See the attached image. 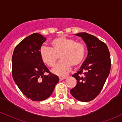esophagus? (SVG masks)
<instances>
[{
  "label": "esophagus",
  "mask_w": 122,
  "mask_h": 122,
  "mask_svg": "<svg viewBox=\"0 0 122 122\" xmlns=\"http://www.w3.org/2000/svg\"><path fill=\"white\" fill-rule=\"evenodd\" d=\"M66 76H65V77H60V81H63V80H64V79H65L66 78Z\"/></svg>",
  "instance_id": "34e87169"
}]
</instances>
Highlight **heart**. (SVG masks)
Instances as JSON below:
<instances>
[{"instance_id":"heart-1","label":"heart","mask_w":122,"mask_h":122,"mask_svg":"<svg viewBox=\"0 0 122 122\" xmlns=\"http://www.w3.org/2000/svg\"><path fill=\"white\" fill-rule=\"evenodd\" d=\"M51 47L43 46L40 50V56L43 62L53 66L60 55L61 61L51 69V72L60 76H64L70 71L72 65L79 66L84 60L86 47L83 43L76 41L72 38L58 37L51 41Z\"/></svg>"}]
</instances>
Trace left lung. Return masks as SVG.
<instances>
[{
    "mask_svg": "<svg viewBox=\"0 0 122 122\" xmlns=\"http://www.w3.org/2000/svg\"><path fill=\"white\" fill-rule=\"evenodd\" d=\"M75 35L81 37L85 42L88 54L77 73L72 75L77 84L70 92L78 101L88 102L98 96L109 76L110 54L106 44L94 36L86 32ZM82 73L84 75L81 76Z\"/></svg>",
    "mask_w": 122,
    "mask_h": 122,
    "instance_id": "left-lung-1",
    "label": "left lung"
}]
</instances>
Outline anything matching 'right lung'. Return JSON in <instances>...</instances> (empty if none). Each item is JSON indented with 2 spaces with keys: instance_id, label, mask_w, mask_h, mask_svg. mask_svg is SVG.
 I'll return each mask as SVG.
<instances>
[{
  "instance_id": "add662e5",
  "label": "right lung",
  "mask_w": 122,
  "mask_h": 122,
  "mask_svg": "<svg viewBox=\"0 0 122 122\" xmlns=\"http://www.w3.org/2000/svg\"><path fill=\"white\" fill-rule=\"evenodd\" d=\"M46 37L37 33L26 37L15 47L12 56V75L28 98L40 101L53 93L59 77L50 72L41 60L40 50ZM47 72L49 74L45 76Z\"/></svg>"
}]
</instances>
